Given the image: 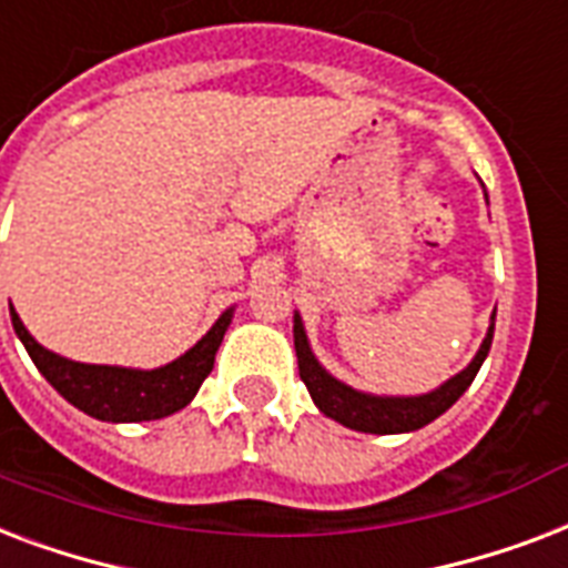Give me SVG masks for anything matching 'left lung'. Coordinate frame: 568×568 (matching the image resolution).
Returning <instances> with one entry per match:
<instances>
[{"mask_svg":"<svg viewBox=\"0 0 568 568\" xmlns=\"http://www.w3.org/2000/svg\"><path fill=\"white\" fill-rule=\"evenodd\" d=\"M293 334H296L298 376L305 382V388L311 390V397H314V403L320 406V412H323L325 417L337 420V424L349 426V429H358V433L390 435L420 429V426H426L438 415H444L456 399L463 397L465 388L471 385L477 371H480V364L486 362V355H489L491 334H495V316H491L489 334H486V341H483L477 358H474L459 376H453L450 382H444L442 388L433 390V394H424V397H371V394H358V390L346 388L344 382L332 379V376L316 364L298 316L296 325H293Z\"/></svg>","mask_w":568,"mask_h":568,"instance_id":"left-lung-1","label":"left lung"}]
</instances>
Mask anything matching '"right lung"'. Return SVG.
<instances>
[{
	"instance_id": "add662e5",
	"label": "right lung",
	"mask_w": 568,
	"mask_h": 568,
	"mask_svg": "<svg viewBox=\"0 0 568 568\" xmlns=\"http://www.w3.org/2000/svg\"><path fill=\"white\" fill-rule=\"evenodd\" d=\"M11 323H14L17 337L23 341L26 353L32 355L34 367L68 403L97 420L135 424V420H160L189 406V399L195 397L201 382L213 371L215 349L231 323V311H224L219 323L186 355H180L178 362L165 364L160 371H126V367L68 362L43 349L32 334L26 332L14 307H11Z\"/></svg>"
}]
</instances>
